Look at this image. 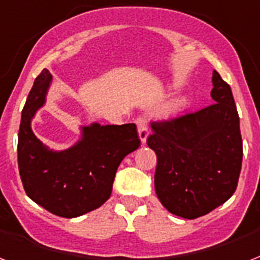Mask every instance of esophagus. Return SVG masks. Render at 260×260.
<instances>
[{
    "label": "esophagus",
    "instance_id": "obj_1",
    "mask_svg": "<svg viewBox=\"0 0 260 260\" xmlns=\"http://www.w3.org/2000/svg\"><path fill=\"white\" fill-rule=\"evenodd\" d=\"M137 127H138V136L142 143H146L147 136H149V127H147V122L145 118H138L136 120Z\"/></svg>",
    "mask_w": 260,
    "mask_h": 260
}]
</instances>
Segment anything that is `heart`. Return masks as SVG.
Wrapping results in <instances>:
<instances>
[{"label":"heart","instance_id":"1","mask_svg":"<svg viewBox=\"0 0 260 260\" xmlns=\"http://www.w3.org/2000/svg\"><path fill=\"white\" fill-rule=\"evenodd\" d=\"M184 105H185V102H184V101L174 102L173 105L170 106V111H173V113H176V111H178V110H181L182 107H184Z\"/></svg>","mask_w":260,"mask_h":260}]
</instances>
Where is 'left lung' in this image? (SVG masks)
<instances>
[{"label":"left lung","mask_w":260,"mask_h":260,"mask_svg":"<svg viewBox=\"0 0 260 260\" xmlns=\"http://www.w3.org/2000/svg\"><path fill=\"white\" fill-rule=\"evenodd\" d=\"M215 103L196 113L151 122L147 146L157 154L155 193L170 213L197 219L234 194L243 143L231 87L212 74Z\"/></svg>","instance_id":"obj_1"}]
</instances>
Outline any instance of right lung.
I'll return each mask as SVG.
<instances>
[{
	"mask_svg": "<svg viewBox=\"0 0 260 260\" xmlns=\"http://www.w3.org/2000/svg\"><path fill=\"white\" fill-rule=\"evenodd\" d=\"M52 75L44 68L25 102L18 130V170L29 199L61 217H78L109 200L122 159L141 145L137 126L101 124L80 127L71 147L53 150L32 130V120L45 105Z\"/></svg>",
	"mask_w": 260,
	"mask_h": 260,
	"instance_id": "1",
	"label": "right lung"
}]
</instances>
